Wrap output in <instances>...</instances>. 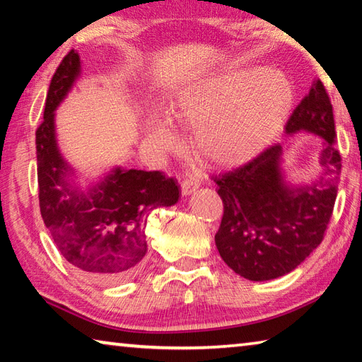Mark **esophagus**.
I'll list each match as a JSON object with an SVG mask.
<instances>
[{"mask_svg": "<svg viewBox=\"0 0 362 362\" xmlns=\"http://www.w3.org/2000/svg\"><path fill=\"white\" fill-rule=\"evenodd\" d=\"M180 187H182V193L183 194H192L196 188L199 187V180L196 179V177H187V179H183L182 180V183H180Z\"/></svg>", "mask_w": 362, "mask_h": 362, "instance_id": "obj_1", "label": "esophagus"}]
</instances>
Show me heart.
Returning a JSON list of instances; mask_svg holds the SVG:
<instances>
[{
  "label": "heart",
  "mask_w": 362,
  "mask_h": 362,
  "mask_svg": "<svg viewBox=\"0 0 362 362\" xmlns=\"http://www.w3.org/2000/svg\"><path fill=\"white\" fill-rule=\"evenodd\" d=\"M296 99L286 73L230 69L187 86L175 97L177 121L194 127L198 155L218 166L249 161L272 144L289 118ZM158 146L170 144V121L159 118L150 126Z\"/></svg>",
  "instance_id": "b5f03b06"
}]
</instances>
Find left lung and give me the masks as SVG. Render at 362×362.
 Returning a JSON list of instances; mask_svg holds the SVG:
<instances>
[{"label":"left lung","mask_w":362,"mask_h":362,"mask_svg":"<svg viewBox=\"0 0 362 362\" xmlns=\"http://www.w3.org/2000/svg\"><path fill=\"white\" fill-rule=\"evenodd\" d=\"M306 131L324 140V177L313 185L291 187L281 169L283 146L214 177L223 203L216 246L233 272L249 281L291 273L320 246L332 217L341 173L335 148L332 103L321 79L293 110L286 134Z\"/></svg>","instance_id":"obj_1"}]
</instances>
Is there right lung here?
<instances>
[{
	"label": "right lung",
	"mask_w": 362,
	"mask_h": 362,
	"mask_svg": "<svg viewBox=\"0 0 362 362\" xmlns=\"http://www.w3.org/2000/svg\"><path fill=\"white\" fill-rule=\"evenodd\" d=\"M81 71L75 49L57 66L49 86L42 122L36 129L40 209L64 259L99 284H115L136 274L146 254L148 214L179 201V185L159 170L115 168L84 189L60 155L54 110Z\"/></svg>",
	"instance_id": "obj_1"
}]
</instances>
